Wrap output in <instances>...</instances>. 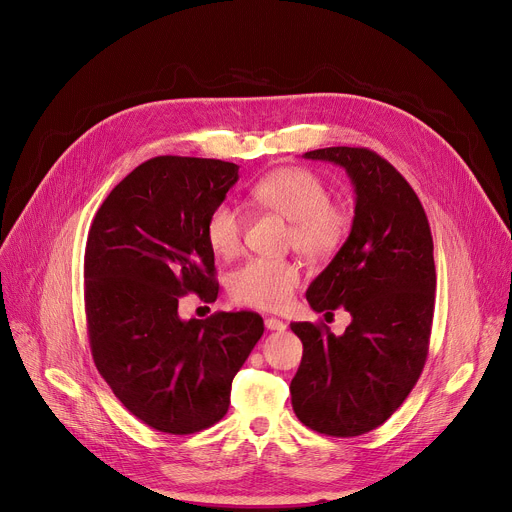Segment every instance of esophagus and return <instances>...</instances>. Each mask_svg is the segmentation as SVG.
Returning a JSON list of instances; mask_svg holds the SVG:
<instances>
[{
  "label": "esophagus",
  "instance_id": "34e87169",
  "mask_svg": "<svg viewBox=\"0 0 512 512\" xmlns=\"http://www.w3.org/2000/svg\"><path fill=\"white\" fill-rule=\"evenodd\" d=\"M264 324H266V328H268V330H279V332L287 328V324H285L283 320H279V318H266V320H264Z\"/></svg>",
  "mask_w": 512,
  "mask_h": 512
}]
</instances>
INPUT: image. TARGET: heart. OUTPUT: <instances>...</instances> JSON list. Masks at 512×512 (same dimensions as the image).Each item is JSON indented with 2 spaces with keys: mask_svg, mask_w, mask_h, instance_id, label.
I'll return each instance as SVG.
<instances>
[{
  "mask_svg": "<svg viewBox=\"0 0 512 512\" xmlns=\"http://www.w3.org/2000/svg\"><path fill=\"white\" fill-rule=\"evenodd\" d=\"M250 192L258 205L291 221L287 244L305 258H332L346 244L352 215L344 205L330 201V188L316 172L299 166L272 170ZM244 229V209L229 201L215 205L205 223L207 242L221 258L240 254ZM299 285L301 266L287 258H252L229 277L233 301L266 311L287 307Z\"/></svg>",
  "mask_w": 512,
  "mask_h": 512,
  "instance_id": "obj_1",
  "label": "heart"
}]
</instances>
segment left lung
Listing matches in <instances>:
<instances>
[{
    "instance_id": "1",
    "label": "left lung",
    "mask_w": 512,
    "mask_h": 512,
    "mask_svg": "<svg viewBox=\"0 0 512 512\" xmlns=\"http://www.w3.org/2000/svg\"><path fill=\"white\" fill-rule=\"evenodd\" d=\"M305 157L342 166L355 184L348 240L307 289L318 313L344 307L352 322L342 336L326 324H291L303 342L291 402L307 428L359 437L402 406L424 369L437 287L432 235L416 192L379 153L326 147Z\"/></svg>"
}]
</instances>
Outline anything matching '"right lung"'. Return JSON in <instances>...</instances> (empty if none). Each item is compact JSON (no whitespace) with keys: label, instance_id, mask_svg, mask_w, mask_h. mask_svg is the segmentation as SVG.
Returning <instances> with one entry per match:
<instances>
[{"label":"right lung","instance_id":"add662e5","mask_svg":"<svg viewBox=\"0 0 512 512\" xmlns=\"http://www.w3.org/2000/svg\"><path fill=\"white\" fill-rule=\"evenodd\" d=\"M238 170L207 157H151L112 188L88 231L94 365L133 416L168 435H192L227 414L231 381L264 332L254 311L178 316L186 293L217 299L205 223Z\"/></svg>","mask_w":512,"mask_h":512}]
</instances>
